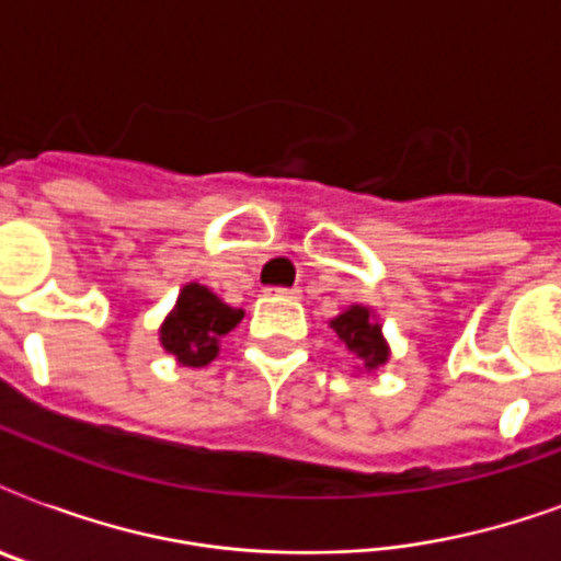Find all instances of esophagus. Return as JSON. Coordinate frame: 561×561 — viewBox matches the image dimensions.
Wrapping results in <instances>:
<instances>
[{"label":"esophagus","mask_w":561,"mask_h":561,"mask_svg":"<svg viewBox=\"0 0 561 561\" xmlns=\"http://www.w3.org/2000/svg\"><path fill=\"white\" fill-rule=\"evenodd\" d=\"M267 297H273V299L288 297V299H294V297H299V290L297 288H267Z\"/></svg>","instance_id":"34e87169"}]
</instances>
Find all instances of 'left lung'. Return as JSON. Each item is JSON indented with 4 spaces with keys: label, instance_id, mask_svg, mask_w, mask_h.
Listing matches in <instances>:
<instances>
[{
    "label": "left lung",
    "instance_id": "obj_1",
    "mask_svg": "<svg viewBox=\"0 0 561 561\" xmlns=\"http://www.w3.org/2000/svg\"><path fill=\"white\" fill-rule=\"evenodd\" d=\"M329 325L337 334V341L343 343V350L350 352L352 358H358L367 373L390 360V346L383 341L381 323L375 320L367 306H350Z\"/></svg>",
    "mask_w": 561,
    "mask_h": 561
}]
</instances>
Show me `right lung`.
Here are the masks:
<instances>
[{"instance_id":"right-lung-1","label":"right lung","mask_w":561,"mask_h":561,"mask_svg":"<svg viewBox=\"0 0 561 561\" xmlns=\"http://www.w3.org/2000/svg\"><path fill=\"white\" fill-rule=\"evenodd\" d=\"M244 311L227 306L209 288L188 282L180 290L178 306L160 325L162 350L178 358L183 367H206L218 358L220 337L241 323Z\"/></svg>"}]
</instances>
